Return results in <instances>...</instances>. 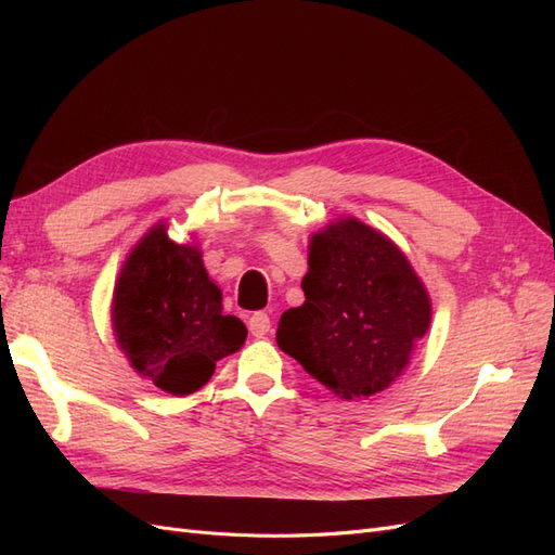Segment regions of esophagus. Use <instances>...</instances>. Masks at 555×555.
Here are the masks:
<instances>
[{
  "label": "esophagus",
  "mask_w": 555,
  "mask_h": 555,
  "mask_svg": "<svg viewBox=\"0 0 555 555\" xmlns=\"http://www.w3.org/2000/svg\"><path fill=\"white\" fill-rule=\"evenodd\" d=\"M251 335H257V338H263V335L271 333V317H268L266 312H255L249 317L247 322Z\"/></svg>",
  "instance_id": "34e87169"
}]
</instances>
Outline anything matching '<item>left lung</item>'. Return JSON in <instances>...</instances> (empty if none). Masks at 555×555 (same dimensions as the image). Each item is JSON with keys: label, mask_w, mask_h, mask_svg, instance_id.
Here are the masks:
<instances>
[{"label": "left lung", "mask_w": 555, "mask_h": 555, "mask_svg": "<svg viewBox=\"0 0 555 555\" xmlns=\"http://www.w3.org/2000/svg\"><path fill=\"white\" fill-rule=\"evenodd\" d=\"M306 304L282 314L278 347L345 400L384 391L430 324V300L405 255L343 220L312 236Z\"/></svg>", "instance_id": "8db88e82"}]
</instances>
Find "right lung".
<instances>
[{"mask_svg":"<svg viewBox=\"0 0 555 555\" xmlns=\"http://www.w3.org/2000/svg\"><path fill=\"white\" fill-rule=\"evenodd\" d=\"M115 338L157 389L198 391L220 361L241 349L247 328L222 314V292L210 282L194 245H178L155 227L133 247L113 296Z\"/></svg>","mask_w":555,"mask_h":555,"instance_id":"obj_1","label":"right lung"}]
</instances>
